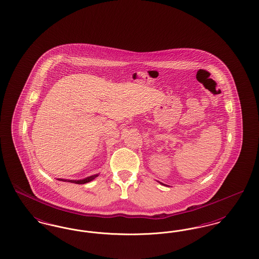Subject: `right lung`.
Here are the masks:
<instances>
[{
  "label": "right lung",
  "mask_w": 259,
  "mask_h": 259,
  "mask_svg": "<svg viewBox=\"0 0 259 259\" xmlns=\"http://www.w3.org/2000/svg\"><path fill=\"white\" fill-rule=\"evenodd\" d=\"M99 175H93V176H90V177H87L83 180H78V181H74V180H63V179H58L59 181H63V182H68V183H73V184H76V185H83V184H87L91 181H93L95 178H97Z\"/></svg>",
  "instance_id": "obj_1"
}]
</instances>
